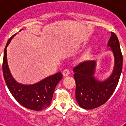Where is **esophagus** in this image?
<instances>
[{"instance_id": "34e87169", "label": "esophagus", "mask_w": 126, "mask_h": 126, "mask_svg": "<svg viewBox=\"0 0 126 126\" xmlns=\"http://www.w3.org/2000/svg\"><path fill=\"white\" fill-rule=\"evenodd\" d=\"M70 74V71L68 69H64V71H63V75L64 77H67Z\"/></svg>"}]
</instances>
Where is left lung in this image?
<instances>
[{
	"instance_id": "obj_1",
	"label": "left lung",
	"mask_w": 126,
	"mask_h": 126,
	"mask_svg": "<svg viewBox=\"0 0 126 126\" xmlns=\"http://www.w3.org/2000/svg\"><path fill=\"white\" fill-rule=\"evenodd\" d=\"M108 46L114 55V68L109 79L104 82L97 80L94 77L95 62L86 61L73 69L76 82V99L84 109L99 107L107 101L114 92L119 82L123 65V57L119 40L115 33L111 32Z\"/></svg>"
}]
</instances>
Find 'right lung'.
Returning a JSON list of instances; mask_svg holds the SVG:
<instances>
[{"mask_svg":"<svg viewBox=\"0 0 126 126\" xmlns=\"http://www.w3.org/2000/svg\"><path fill=\"white\" fill-rule=\"evenodd\" d=\"M15 34L9 38L4 48L2 71L5 82L13 97L20 105L33 110H41L51 104L55 87L63 75L61 73H56L33 85L27 86L16 82L10 73L6 59V47Z\"/></svg>","mask_w":126,"mask_h":126,"instance_id":"1","label":"right lung"}]
</instances>
